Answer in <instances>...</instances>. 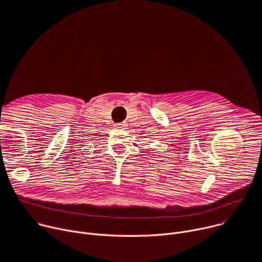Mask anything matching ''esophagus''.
Segmentation results:
<instances>
[{
	"mask_svg": "<svg viewBox=\"0 0 262 262\" xmlns=\"http://www.w3.org/2000/svg\"><path fill=\"white\" fill-rule=\"evenodd\" d=\"M116 127L117 128H124V125L121 124V123H118V124H116Z\"/></svg>",
	"mask_w": 262,
	"mask_h": 262,
	"instance_id": "34e87169",
	"label": "esophagus"
}]
</instances>
